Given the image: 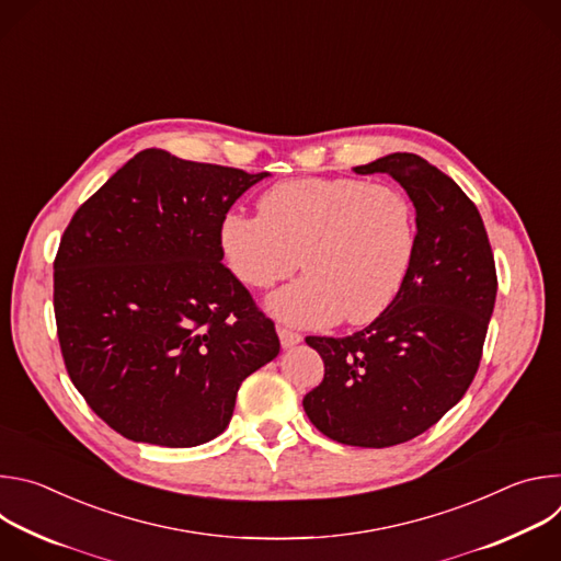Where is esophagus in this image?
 Listing matches in <instances>:
<instances>
[{"label":"esophagus","instance_id":"34e87169","mask_svg":"<svg viewBox=\"0 0 561 561\" xmlns=\"http://www.w3.org/2000/svg\"><path fill=\"white\" fill-rule=\"evenodd\" d=\"M277 335H279V342H282V348H293L301 342V335L299 333H293L288 329H277Z\"/></svg>","mask_w":561,"mask_h":561}]
</instances>
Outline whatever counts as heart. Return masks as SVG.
I'll return each instance as SVG.
<instances>
[{
  "label": "heart",
  "instance_id": "1",
  "mask_svg": "<svg viewBox=\"0 0 561 561\" xmlns=\"http://www.w3.org/2000/svg\"><path fill=\"white\" fill-rule=\"evenodd\" d=\"M260 215L228 210L217 247L232 277L266 290L299 266L308 275L268 299L293 327L370 324L402 290L417 251L411 199L390 184L297 178L257 199Z\"/></svg>",
  "mask_w": 561,
  "mask_h": 561
}]
</instances>
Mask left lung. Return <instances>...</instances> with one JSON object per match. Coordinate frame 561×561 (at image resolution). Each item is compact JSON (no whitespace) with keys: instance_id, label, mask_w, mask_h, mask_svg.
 I'll return each mask as SVG.
<instances>
[{"instance_id":"8db88e82","label":"left lung","mask_w":561,"mask_h":561,"mask_svg":"<svg viewBox=\"0 0 561 561\" xmlns=\"http://www.w3.org/2000/svg\"><path fill=\"white\" fill-rule=\"evenodd\" d=\"M357 175L386 173L415 206L417 251L390 308L351 337H306L324 381L304 397L327 437L362 448L404 444L468 390L497 297L495 260L477 206L426 159L390 152Z\"/></svg>"}]
</instances>
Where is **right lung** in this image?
<instances>
[{
    "label": "right lung",
    "mask_w": 561,
    "mask_h": 561,
    "mask_svg": "<svg viewBox=\"0 0 561 561\" xmlns=\"http://www.w3.org/2000/svg\"><path fill=\"white\" fill-rule=\"evenodd\" d=\"M264 178L146 148L64 230L53 266L64 364L126 439H215L242 381L279 355L275 324L217 247L219 219Z\"/></svg>",
    "instance_id": "1"
}]
</instances>
